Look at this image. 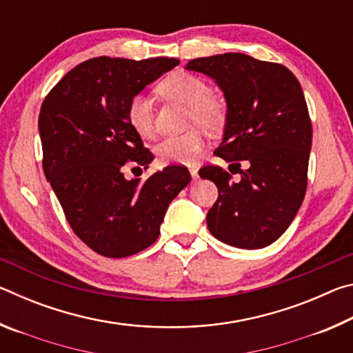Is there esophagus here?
I'll return each mask as SVG.
<instances>
[{
	"label": "esophagus",
	"mask_w": 353,
	"mask_h": 353,
	"mask_svg": "<svg viewBox=\"0 0 353 353\" xmlns=\"http://www.w3.org/2000/svg\"><path fill=\"white\" fill-rule=\"evenodd\" d=\"M190 174L191 177H193V181H198V168L196 166H190Z\"/></svg>",
	"instance_id": "1"
}]
</instances>
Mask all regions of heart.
Here are the masks:
<instances>
[{
  "label": "heart",
  "mask_w": 353,
  "mask_h": 353,
  "mask_svg": "<svg viewBox=\"0 0 353 353\" xmlns=\"http://www.w3.org/2000/svg\"><path fill=\"white\" fill-rule=\"evenodd\" d=\"M159 93L188 105V126H199L208 132H219L227 123V104L210 93L208 83L190 73H174L159 83ZM129 126L143 139L154 135V115L149 99L137 94L128 103ZM205 139L199 129L177 137H168L155 146V155L163 165H188L199 157Z\"/></svg>",
  "instance_id": "obj_1"
}]
</instances>
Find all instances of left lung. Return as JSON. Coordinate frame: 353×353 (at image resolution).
Instances as JSON below:
<instances>
[{
  "mask_svg": "<svg viewBox=\"0 0 353 353\" xmlns=\"http://www.w3.org/2000/svg\"><path fill=\"white\" fill-rule=\"evenodd\" d=\"M187 70L210 76L224 92L227 123L214 155L240 172L232 181L221 166L199 170L218 187L208 230L235 248L270 246L288 229L307 191L313 130L301 83L283 65L241 52L193 59Z\"/></svg>",
  "mask_w": 353,
  "mask_h": 353,
  "instance_id": "obj_1",
  "label": "left lung"
}]
</instances>
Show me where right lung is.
Wrapping results in <instances>:
<instances>
[{
    "instance_id": "right-lung-1",
    "label": "right lung",
    "mask_w": 353,
    "mask_h": 353,
    "mask_svg": "<svg viewBox=\"0 0 353 353\" xmlns=\"http://www.w3.org/2000/svg\"><path fill=\"white\" fill-rule=\"evenodd\" d=\"M176 65L170 57H94L68 71L41 104L45 176L71 229L99 255L123 259L151 246L170 202L191 181L179 165L145 182L124 177L154 160L129 126L128 103Z\"/></svg>"
}]
</instances>
